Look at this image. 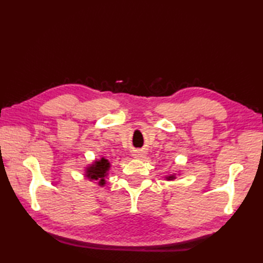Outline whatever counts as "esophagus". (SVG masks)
I'll use <instances>...</instances> for the list:
<instances>
[{"label":"esophagus","mask_w":263,"mask_h":263,"mask_svg":"<svg viewBox=\"0 0 263 263\" xmlns=\"http://www.w3.org/2000/svg\"><path fill=\"white\" fill-rule=\"evenodd\" d=\"M143 156H144V153H142L141 150H138V152L133 153V157L137 158V159H141V158H143Z\"/></svg>","instance_id":"1"}]
</instances>
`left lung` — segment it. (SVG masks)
Instances as JSON below:
<instances>
[{"instance_id":"obj_1","label":"left lung","mask_w":263,"mask_h":263,"mask_svg":"<svg viewBox=\"0 0 263 263\" xmlns=\"http://www.w3.org/2000/svg\"><path fill=\"white\" fill-rule=\"evenodd\" d=\"M165 178H166L167 181H174L175 178H176V174H170V175L165 176Z\"/></svg>"}]
</instances>
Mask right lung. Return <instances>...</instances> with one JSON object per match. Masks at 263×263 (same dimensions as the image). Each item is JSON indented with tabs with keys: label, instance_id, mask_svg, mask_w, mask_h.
Returning a JSON list of instances; mask_svg holds the SVG:
<instances>
[{
	"label": "right lung",
	"instance_id": "right-lung-1",
	"mask_svg": "<svg viewBox=\"0 0 263 263\" xmlns=\"http://www.w3.org/2000/svg\"><path fill=\"white\" fill-rule=\"evenodd\" d=\"M110 168V163L108 159L100 158L96 159L92 164L88 165L86 167V177L90 181H97L98 185L104 186L105 185V177L108 175V171Z\"/></svg>",
	"mask_w": 263,
	"mask_h": 263
}]
</instances>
